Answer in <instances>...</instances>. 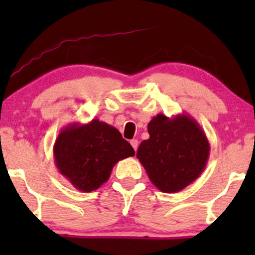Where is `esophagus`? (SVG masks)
<instances>
[{
  "label": "esophagus",
  "instance_id": "obj_1",
  "mask_svg": "<svg viewBox=\"0 0 255 255\" xmlns=\"http://www.w3.org/2000/svg\"><path fill=\"white\" fill-rule=\"evenodd\" d=\"M130 142H131L132 147H133L134 151H137V148H138V140H137V139H132Z\"/></svg>",
  "mask_w": 255,
  "mask_h": 255
}]
</instances>
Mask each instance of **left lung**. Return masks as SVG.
Segmentation results:
<instances>
[{
	"label": "left lung",
	"instance_id": "obj_1",
	"mask_svg": "<svg viewBox=\"0 0 255 255\" xmlns=\"http://www.w3.org/2000/svg\"><path fill=\"white\" fill-rule=\"evenodd\" d=\"M147 130L149 138L140 142L137 158L160 191L177 193L203 173L210 144L196 120L188 114H158Z\"/></svg>",
	"mask_w": 255,
	"mask_h": 255
}]
</instances>
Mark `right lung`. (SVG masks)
<instances>
[{"mask_svg": "<svg viewBox=\"0 0 255 255\" xmlns=\"http://www.w3.org/2000/svg\"><path fill=\"white\" fill-rule=\"evenodd\" d=\"M53 155L59 173L78 190L90 193L109 180L120 160L133 156L134 149L116 128L95 118L62 128Z\"/></svg>", "mask_w": 255, "mask_h": 255, "instance_id": "add662e5", "label": "right lung"}]
</instances>
